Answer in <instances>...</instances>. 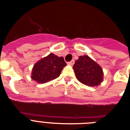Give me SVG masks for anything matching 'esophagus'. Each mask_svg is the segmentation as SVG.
Wrapping results in <instances>:
<instances>
[{
	"instance_id": "esophagus-1",
	"label": "esophagus",
	"mask_w": 130,
	"mask_h": 130,
	"mask_svg": "<svg viewBox=\"0 0 130 130\" xmlns=\"http://www.w3.org/2000/svg\"><path fill=\"white\" fill-rule=\"evenodd\" d=\"M74 63H75L74 60H72V61L68 62V63H67V64H68V65H73V64H74Z\"/></svg>"
}]
</instances>
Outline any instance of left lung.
I'll use <instances>...</instances> for the list:
<instances>
[{
    "label": "left lung",
    "mask_w": 130,
    "mask_h": 130,
    "mask_svg": "<svg viewBox=\"0 0 130 130\" xmlns=\"http://www.w3.org/2000/svg\"><path fill=\"white\" fill-rule=\"evenodd\" d=\"M73 68L77 79L85 85L96 86L103 81L102 68L87 55L80 56Z\"/></svg>",
    "instance_id": "left-lung-1"
}]
</instances>
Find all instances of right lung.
<instances>
[{
  "instance_id": "add662e5",
  "label": "right lung",
  "mask_w": 130,
  "mask_h": 130,
  "mask_svg": "<svg viewBox=\"0 0 130 130\" xmlns=\"http://www.w3.org/2000/svg\"><path fill=\"white\" fill-rule=\"evenodd\" d=\"M66 65L63 57L51 53L36 63L32 69L31 78L38 83H46L59 77Z\"/></svg>"
}]
</instances>
